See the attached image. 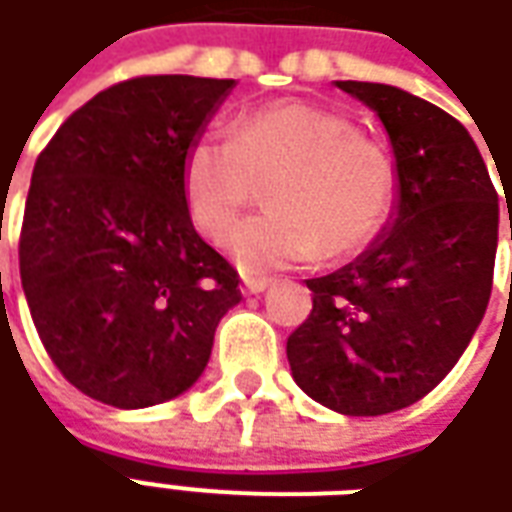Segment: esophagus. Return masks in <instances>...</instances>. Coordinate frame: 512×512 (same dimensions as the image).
Segmentation results:
<instances>
[{
  "instance_id": "34e87169",
  "label": "esophagus",
  "mask_w": 512,
  "mask_h": 512,
  "mask_svg": "<svg viewBox=\"0 0 512 512\" xmlns=\"http://www.w3.org/2000/svg\"><path fill=\"white\" fill-rule=\"evenodd\" d=\"M267 286H270V278H245L242 292H245V295H262Z\"/></svg>"
}]
</instances>
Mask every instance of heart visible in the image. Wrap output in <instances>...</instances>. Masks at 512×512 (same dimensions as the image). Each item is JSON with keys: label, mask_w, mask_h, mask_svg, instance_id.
I'll return each mask as SVG.
<instances>
[{"label": "heart", "mask_w": 512, "mask_h": 512, "mask_svg": "<svg viewBox=\"0 0 512 512\" xmlns=\"http://www.w3.org/2000/svg\"><path fill=\"white\" fill-rule=\"evenodd\" d=\"M267 215L242 223L228 253L242 273L262 275L314 256L347 259L369 248L397 201L391 157L361 137L344 112L286 99L239 115L231 137L198 134L181 159V195L192 226L226 237L256 184Z\"/></svg>", "instance_id": "b5f03b06"}]
</instances>
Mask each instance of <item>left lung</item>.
I'll return each mask as SVG.
<instances>
[{
  "label": "left lung",
  "instance_id": "8db88e82",
  "mask_svg": "<svg viewBox=\"0 0 512 512\" xmlns=\"http://www.w3.org/2000/svg\"><path fill=\"white\" fill-rule=\"evenodd\" d=\"M336 88L389 134L397 201L355 262L308 278L314 308L289 336L286 358L311 400L344 416H380L422 400L469 347L494 284L499 195L449 112L380 82Z\"/></svg>",
  "mask_w": 512,
  "mask_h": 512
}]
</instances>
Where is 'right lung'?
<instances>
[{
	"mask_svg": "<svg viewBox=\"0 0 512 512\" xmlns=\"http://www.w3.org/2000/svg\"><path fill=\"white\" fill-rule=\"evenodd\" d=\"M234 85L184 74L112 85L35 162L21 286L54 366L104 405L132 411L184 394L242 297L181 195L184 151Z\"/></svg>",
	"mask_w": 512,
	"mask_h": 512,
	"instance_id": "right-lung-1",
	"label": "right lung"
}]
</instances>
